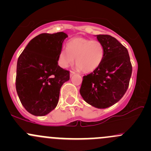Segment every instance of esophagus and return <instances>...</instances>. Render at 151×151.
Returning a JSON list of instances; mask_svg holds the SVG:
<instances>
[{"label": "esophagus", "instance_id": "obj_1", "mask_svg": "<svg viewBox=\"0 0 151 151\" xmlns=\"http://www.w3.org/2000/svg\"><path fill=\"white\" fill-rule=\"evenodd\" d=\"M74 74H75V73L74 72V71H71V72H70V77H72V76H74Z\"/></svg>", "mask_w": 151, "mask_h": 151}]
</instances>
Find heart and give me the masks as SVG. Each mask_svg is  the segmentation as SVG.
<instances>
[{"instance_id": "heart-1", "label": "heart", "mask_w": 151, "mask_h": 151, "mask_svg": "<svg viewBox=\"0 0 151 151\" xmlns=\"http://www.w3.org/2000/svg\"><path fill=\"white\" fill-rule=\"evenodd\" d=\"M104 58V47L99 41L85 38H74L67 43L58 55V64L67 68L74 62L84 72L96 69Z\"/></svg>"}]
</instances>
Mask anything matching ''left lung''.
Listing matches in <instances>:
<instances>
[{"label": "left lung", "mask_w": 151, "mask_h": 151, "mask_svg": "<svg viewBox=\"0 0 151 151\" xmlns=\"http://www.w3.org/2000/svg\"><path fill=\"white\" fill-rule=\"evenodd\" d=\"M96 36L104 47V58L96 69L83 77L80 93L88 104L105 109L119 101L126 92L132 66L127 49L115 38Z\"/></svg>", "instance_id": "8db88e82"}]
</instances>
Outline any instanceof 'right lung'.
<instances>
[{
  "instance_id": "add662e5",
  "label": "right lung",
  "mask_w": 151,
  "mask_h": 151,
  "mask_svg": "<svg viewBox=\"0 0 151 151\" xmlns=\"http://www.w3.org/2000/svg\"><path fill=\"white\" fill-rule=\"evenodd\" d=\"M68 35L42 33L30 41L17 64L16 90L25 109L44 116L58 103L60 90L69 80V71L58 64V55Z\"/></svg>"
}]
</instances>
